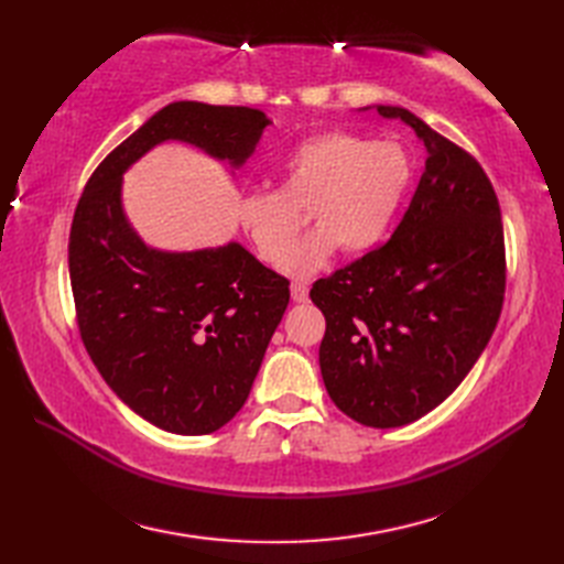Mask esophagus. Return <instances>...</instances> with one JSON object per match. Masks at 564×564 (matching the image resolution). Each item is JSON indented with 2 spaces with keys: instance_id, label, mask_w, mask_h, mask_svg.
<instances>
[{
  "instance_id": "34e87169",
  "label": "esophagus",
  "mask_w": 564,
  "mask_h": 564,
  "mask_svg": "<svg viewBox=\"0 0 564 564\" xmlns=\"http://www.w3.org/2000/svg\"><path fill=\"white\" fill-rule=\"evenodd\" d=\"M292 299L296 303H303L305 299H308V284H305V282H294L292 284Z\"/></svg>"
}]
</instances>
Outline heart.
Listing matches in <instances>:
<instances>
[{
  "label": "heart",
  "mask_w": 564,
  "mask_h": 564,
  "mask_svg": "<svg viewBox=\"0 0 564 564\" xmlns=\"http://www.w3.org/2000/svg\"><path fill=\"white\" fill-rule=\"evenodd\" d=\"M412 176V158L395 141H369L348 131L315 133L280 162L278 191L242 199L240 220L265 263L286 258L289 275H311L336 247L360 253L379 245ZM303 210L318 228L293 250Z\"/></svg>",
  "instance_id": "heart-1"
}]
</instances>
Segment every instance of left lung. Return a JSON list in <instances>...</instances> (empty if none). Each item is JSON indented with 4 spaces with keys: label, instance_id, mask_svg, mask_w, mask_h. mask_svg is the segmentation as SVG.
Here are the masks:
<instances>
[{
    "label": "left lung",
    "instance_id": "left-lung-1",
    "mask_svg": "<svg viewBox=\"0 0 564 564\" xmlns=\"http://www.w3.org/2000/svg\"><path fill=\"white\" fill-rule=\"evenodd\" d=\"M429 150L390 240L313 284L327 319L319 369L340 412L398 429L435 409L485 350L506 292L497 193L468 150L398 106Z\"/></svg>",
    "mask_w": 564,
    "mask_h": 564
}]
</instances>
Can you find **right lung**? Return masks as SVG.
<instances>
[{
  "label": "right lung",
  "instance_id": "1",
  "mask_svg": "<svg viewBox=\"0 0 564 564\" xmlns=\"http://www.w3.org/2000/svg\"><path fill=\"white\" fill-rule=\"evenodd\" d=\"M265 124L247 106L169 104L94 169L77 202L67 263L82 344L117 398L169 433L207 435L240 412L286 311L289 280L235 242L148 249L122 214V174L169 139L242 164Z\"/></svg>",
  "mask_w": 564,
  "mask_h": 564
}]
</instances>
